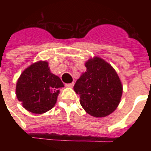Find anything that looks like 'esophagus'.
I'll use <instances>...</instances> for the list:
<instances>
[{
    "label": "esophagus",
    "mask_w": 151,
    "mask_h": 151,
    "mask_svg": "<svg viewBox=\"0 0 151 151\" xmlns=\"http://www.w3.org/2000/svg\"><path fill=\"white\" fill-rule=\"evenodd\" d=\"M73 86H74V82L66 84V87H67V88H73Z\"/></svg>",
    "instance_id": "esophagus-1"
}]
</instances>
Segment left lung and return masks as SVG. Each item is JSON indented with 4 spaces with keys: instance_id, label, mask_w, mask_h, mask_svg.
<instances>
[{
    "instance_id": "obj_1",
    "label": "left lung",
    "mask_w": 151,
    "mask_h": 151,
    "mask_svg": "<svg viewBox=\"0 0 151 151\" xmlns=\"http://www.w3.org/2000/svg\"><path fill=\"white\" fill-rule=\"evenodd\" d=\"M86 71L74 85L84 110L94 117H105L113 113L120 102L122 85L116 72L101 57L85 63Z\"/></svg>"
}]
</instances>
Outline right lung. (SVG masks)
I'll list each match as a JSON object with an SVG mask.
<instances>
[{"label":"right lung","mask_w":151,"mask_h":151,"mask_svg":"<svg viewBox=\"0 0 151 151\" xmlns=\"http://www.w3.org/2000/svg\"><path fill=\"white\" fill-rule=\"evenodd\" d=\"M60 78L50 73L47 61H38L26 68L17 82L16 94L23 107L35 114L51 110L57 103Z\"/></svg>","instance_id":"1"}]
</instances>
